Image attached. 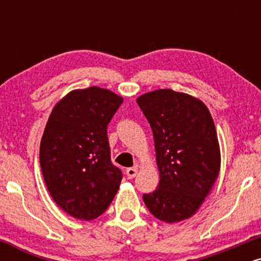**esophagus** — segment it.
Here are the masks:
<instances>
[{"label":"esophagus","instance_id":"1","mask_svg":"<svg viewBox=\"0 0 261 261\" xmlns=\"http://www.w3.org/2000/svg\"><path fill=\"white\" fill-rule=\"evenodd\" d=\"M137 174V168L136 167H133V168H127L126 169V176L128 179H133L136 176Z\"/></svg>","mask_w":261,"mask_h":261}]
</instances>
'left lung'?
I'll return each mask as SVG.
<instances>
[{
    "instance_id": "1",
    "label": "left lung",
    "mask_w": 261,
    "mask_h": 261,
    "mask_svg": "<svg viewBox=\"0 0 261 261\" xmlns=\"http://www.w3.org/2000/svg\"><path fill=\"white\" fill-rule=\"evenodd\" d=\"M153 133L160 184L143 201L154 217L174 223L200 208L221 167L216 127L201 100L172 89L136 99Z\"/></svg>"
}]
</instances>
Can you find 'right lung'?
Instances as JSON below:
<instances>
[{
	"mask_svg": "<svg viewBox=\"0 0 261 261\" xmlns=\"http://www.w3.org/2000/svg\"><path fill=\"white\" fill-rule=\"evenodd\" d=\"M122 98L99 87L76 89L56 104L40 142L50 195L68 215L91 221L112 203L122 179L110 160L108 124Z\"/></svg>",
	"mask_w": 261,
	"mask_h": 261,
	"instance_id": "add662e5",
	"label": "right lung"
}]
</instances>
